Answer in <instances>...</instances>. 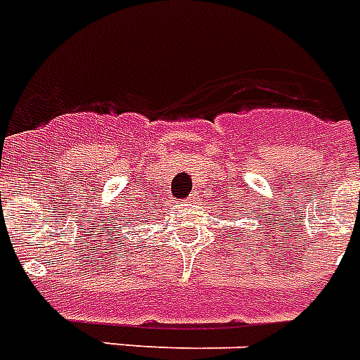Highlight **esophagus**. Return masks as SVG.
<instances>
[{"instance_id": "esophagus-1", "label": "esophagus", "mask_w": 360, "mask_h": 360, "mask_svg": "<svg viewBox=\"0 0 360 360\" xmlns=\"http://www.w3.org/2000/svg\"><path fill=\"white\" fill-rule=\"evenodd\" d=\"M198 199V194H192V201H195Z\"/></svg>"}]
</instances>
